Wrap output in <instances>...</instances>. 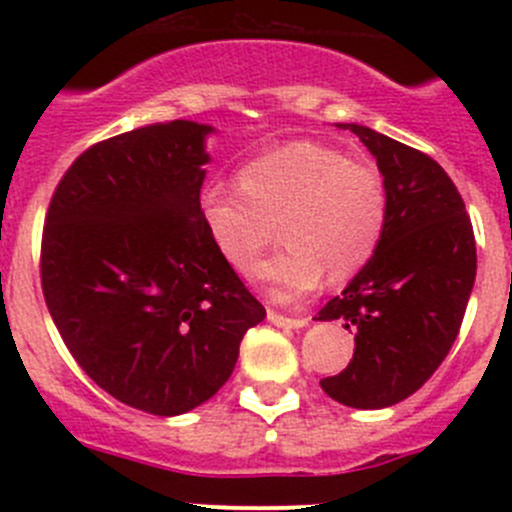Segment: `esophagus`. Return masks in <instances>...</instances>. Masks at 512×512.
Returning <instances> with one entry per match:
<instances>
[{
    "mask_svg": "<svg viewBox=\"0 0 512 512\" xmlns=\"http://www.w3.org/2000/svg\"><path fill=\"white\" fill-rule=\"evenodd\" d=\"M267 319H270L275 327H282V329H302L309 324L307 317H287V314L275 312V309H270V312H267Z\"/></svg>",
    "mask_w": 512,
    "mask_h": 512,
    "instance_id": "obj_1",
    "label": "esophagus"
}]
</instances>
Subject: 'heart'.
<instances>
[{
    "mask_svg": "<svg viewBox=\"0 0 512 512\" xmlns=\"http://www.w3.org/2000/svg\"><path fill=\"white\" fill-rule=\"evenodd\" d=\"M235 189L203 190L198 218L232 272L250 277L272 242L285 250L262 267L277 299H297L319 285L347 282L364 270L384 237L386 185L369 163L317 141H292L252 158L235 173Z\"/></svg>",
    "mask_w": 512,
    "mask_h": 512,
    "instance_id": "1",
    "label": "heart"
}]
</instances>
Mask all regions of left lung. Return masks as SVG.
<instances>
[{"label":"left lung","instance_id":"obj_1","mask_svg":"<svg viewBox=\"0 0 512 512\" xmlns=\"http://www.w3.org/2000/svg\"><path fill=\"white\" fill-rule=\"evenodd\" d=\"M337 126L376 158L389 213L369 265L319 312V322L352 329L356 344L347 369L319 384L352 409H386L421 389L451 352L476 282V237L436 160L359 123Z\"/></svg>","mask_w":512,"mask_h":512}]
</instances>
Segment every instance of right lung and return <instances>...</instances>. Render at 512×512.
Instances as JSON below:
<instances>
[{
	"instance_id": "1",
	"label": "right lung",
	"mask_w": 512,
	"mask_h": 512,
	"mask_svg": "<svg viewBox=\"0 0 512 512\" xmlns=\"http://www.w3.org/2000/svg\"><path fill=\"white\" fill-rule=\"evenodd\" d=\"M213 131L153 123L91 146L56 185L41 235V289L71 356L153 416L218 394L265 319L198 218Z\"/></svg>"
}]
</instances>
